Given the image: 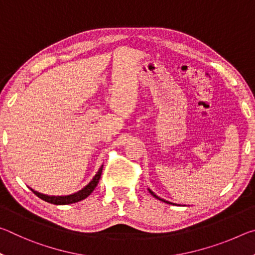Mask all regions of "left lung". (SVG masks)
<instances>
[{
  "instance_id": "1",
  "label": "left lung",
  "mask_w": 255,
  "mask_h": 255,
  "mask_svg": "<svg viewBox=\"0 0 255 255\" xmlns=\"http://www.w3.org/2000/svg\"><path fill=\"white\" fill-rule=\"evenodd\" d=\"M149 192H150V193H152V195H153V196H154L155 198H157V199H158V200H162V201H164V202H167V201H165V200H163V199H161V198H158V197H157L156 195H155V193H154V192H152V191H150V190H149ZM167 204H170V202H167Z\"/></svg>"
}]
</instances>
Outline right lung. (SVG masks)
I'll return each instance as SVG.
<instances>
[{"mask_svg":"<svg viewBox=\"0 0 255 255\" xmlns=\"http://www.w3.org/2000/svg\"><path fill=\"white\" fill-rule=\"evenodd\" d=\"M102 167L103 165H101L100 169L97 172V174L94 175V178L92 179L91 182H90L86 187H84L82 190H80L79 192L76 193H73V195L70 196H64V197H56V196H46V195H42V193H39L37 191H34V190L31 189V191L36 195L38 198H40V199L45 200L47 202H49V204H54V205H70V204H74V202H77L80 200H83L85 199L86 197L91 195V192L94 190V188L97 187L98 183H99V180H100V176L102 173Z\"/></svg>","mask_w":255,"mask_h":255,"instance_id":"obj_1","label":"right lung"}]
</instances>
